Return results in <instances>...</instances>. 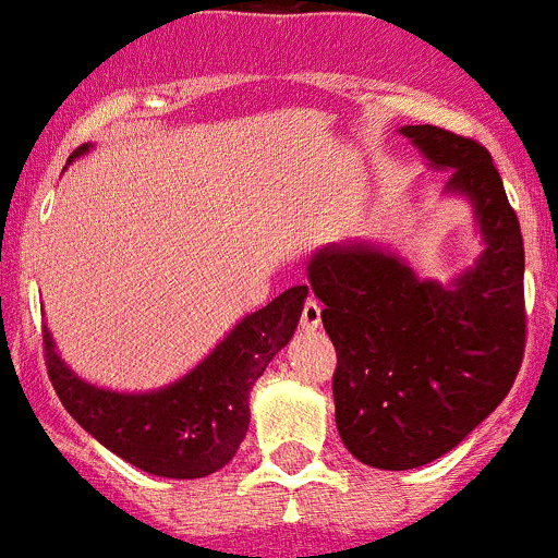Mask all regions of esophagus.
Segmentation results:
<instances>
[{
  "mask_svg": "<svg viewBox=\"0 0 558 558\" xmlns=\"http://www.w3.org/2000/svg\"><path fill=\"white\" fill-rule=\"evenodd\" d=\"M302 329H318L320 326V302L318 300H305L302 305V318H300Z\"/></svg>",
  "mask_w": 558,
  "mask_h": 558,
  "instance_id": "34e87169",
  "label": "esophagus"
}]
</instances>
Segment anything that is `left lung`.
I'll return each instance as SVG.
<instances>
[{
	"mask_svg": "<svg viewBox=\"0 0 558 558\" xmlns=\"http://www.w3.org/2000/svg\"><path fill=\"white\" fill-rule=\"evenodd\" d=\"M448 191L470 196L486 251L451 289L373 245L315 253L307 278L337 351L335 418L378 470H413L459 446L513 388L526 348L523 238L492 154L472 137L404 126Z\"/></svg>",
	"mask_w": 558,
	"mask_h": 558,
	"instance_id": "8db88e82",
	"label": "left lung"
}]
</instances>
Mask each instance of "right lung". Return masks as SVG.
<instances>
[{
    "instance_id": "add662e5",
    "label": "right lung",
    "mask_w": 558,
    "mask_h": 558,
    "mask_svg": "<svg viewBox=\"0 0 558 558\" xmlns=\"http://www.w3.org/2000/svg\"><path fill=\"white\" fill-rule=\"evenodd\" d=\"M81 145L70 159L86 154ZM307 286H294L245 315L227 340L178 384L116 393L77 378L43 326L48 378L66 413L129 464L159 477H205L238 453L251 421L247 397L275 353L291 340Z\"/></svg>"
}]
</instances>
